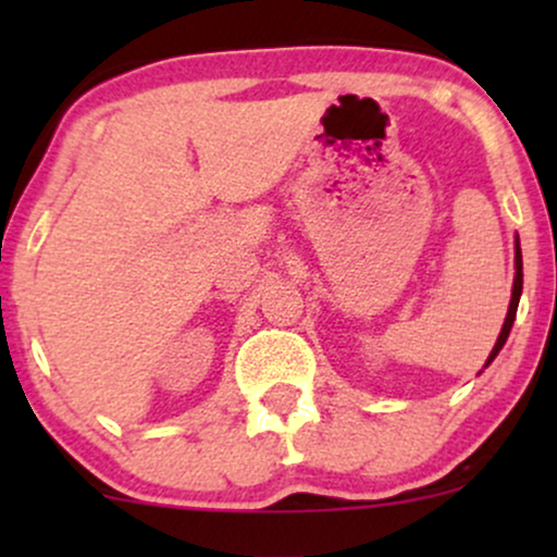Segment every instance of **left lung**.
<instances>
[{
  "mask_svg": "<svg viewBox=\"0 0 557 557\" xmlns=\"http://www.w3.org/2000/svg\"><path fill=\"white\" fill-rule=\"evenodd\" d=\"M521 287H523V261H521V246H519V238H516V277H513V293H510L508 317H505V322H503V330H500V335H497V343H495V348H492L490 359H487V363H484V367H490V363L495 361V356L500 354V348H503V345H505V341H508V335H510V327H513V319H516V309H519Z\"/></svg>",
  "mask_w": 557,
  "mask_h": 557,
  "instance_id": "obj_1",
  "label": "left lung"
}]
</instances>
